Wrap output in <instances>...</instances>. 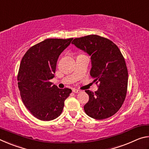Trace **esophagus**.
<instances>
[{
    "label": "esophagus",
    "mask_w": 149,
    "mask_h": 149,
    "mask_svg": "<svg viewBox=\"0 0 149 149\" xmlns=\"http://www.w3.org/2000/svg\"><path fill=\"white\" fill-rule=\"evenodd\" d=\"M72 91L74 92V93H81V91L80 90H78V89H74L72 90Z\"/></svg>",
    "instance_id": "34e87169"
}]
</instances>
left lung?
<instances>
[{"mask_svg": "<svg viewBox=\"0 0 149 149\" xmlns=\"http://www.w3.org/2000/svg\"><path fill=\"white\" fill-rule=\"evenodd\" d=\"M91 56L90 75L99 89L86 92L89 100L84 110L91 118L103 120L115 114L126 97L128 72L123 55L112 41L97 35L74 39L72 42Z\"/></svg>", "mask_w": 149, "mask_h": 149, "instance_id": "1", "label": "left lung"}]
</instances>
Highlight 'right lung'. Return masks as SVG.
Here are the masks:
<instances>
[{
  "label": "right lung",
  "mask_w": 149,
  "mask_h": 149,
  "mask_svg": "<svg viewBox=\"0 0 149 149\" xmlns=\"http://www.w3.org/2000/svg\"><path fill=\"white\" fill-rule=\"evenodd\" d=\"M72 40L45 39L31 47L22 58L17 74L20 96L24 105L37 119H56L72 93L68 88L59 89L49 80L54 77L60 54Z\"/></svg>",
  "instance_id": "add662e5"
}]
</instances>
